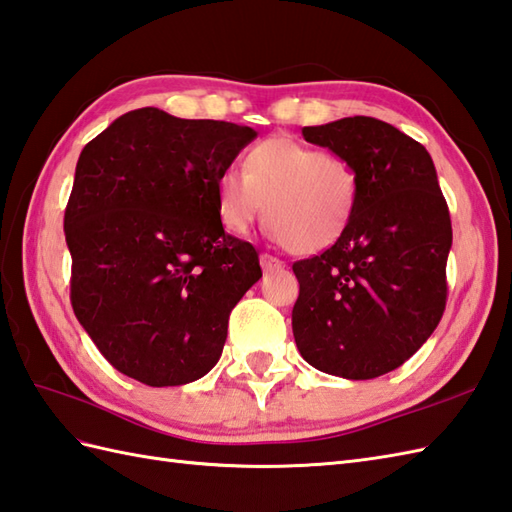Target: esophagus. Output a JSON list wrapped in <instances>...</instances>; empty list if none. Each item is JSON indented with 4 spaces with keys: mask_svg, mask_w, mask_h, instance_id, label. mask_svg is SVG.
<instances>
[{
    "mask_svg": "<svg viewBox=\"0 0 512 512\" xmlns=\"http://www.w3.org/2000/svg\"><path fill=\"white\" fill-rule=\"evenodd\" d=\"M259 261H261V268H264V272H277V270H281V268H283V261H281V259H277V257L268 255V253L261 255V257H259Z\"/></svg>",
    "mask_w": 512,
    "mask_h": 512,
    "instance_id": "1",
    "label": "esophagus"
}]
</instances>
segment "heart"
I'll return each instance as SVG.
<instances>
[{
    "label": "heart",
    "mask_w": 512,
    "mask_h": 512,
    "mask_svg": "<svg viewBox=\"0 0 512 512\" xmlns=\"http://www.w3.org/2000/svg\"><path fill=\"white\" fill-rule=\"evenodd\" d=\"M216 198L227 231L246 233L268 202L272 235L296 255H316L347 233L358 205V174L338 154L270 137L246 152L244 174H220Z\"/></svg>",
    "instance_id": "1"
}]
</instances>
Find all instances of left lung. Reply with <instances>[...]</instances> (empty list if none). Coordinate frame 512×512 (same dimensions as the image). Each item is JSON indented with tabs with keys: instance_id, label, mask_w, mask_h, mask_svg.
Listing matches in <instances>:
<instances>
[{
	"instance_id": "obj_1",
	"label": "left lung",
	"mask_w": 512,
	"mask_h": 512,
	"mask_svg": "<svg viewBox=\"0 0 512 512\" xmlns=\"http://www.w3.org/2000/svg\"><path fill=\"white\" fill-rule=\"evenodd\" d=\"M303 137L353 165L358 205L334 246L292 266L301 285L296 347L329 375H386L423 347L445 312L451 220L434 161L375 117L305 126Z\"/></svg>"
}]
</instances>
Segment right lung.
Segmentation results:
<instances>
[{"label":"right lung","mask_w":512,"mask_h":512,"mask_svg":"<svg viewBox=\"0 0 512 512\" xmlns=\"http://www.w3.org/2000/svg\"><path fill=\"white\" fill-rule=\"evenodd\" d=\"M255 137L146 106L80 152L65 209L71 305L104 358L141 384L207 375L231 310L261 279L257 251L224 233L216 198Z\"/></svg>","instance_id":"1"}]
</instances>
